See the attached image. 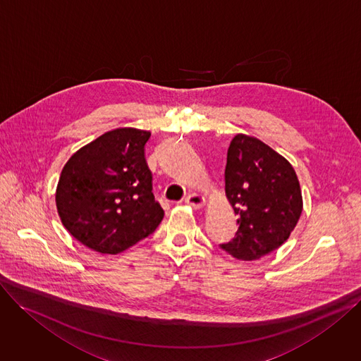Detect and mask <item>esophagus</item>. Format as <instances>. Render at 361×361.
I'll return each mask as SVG.
<instances>
[{
	"instance_id": "obj_1",
	"label": "esophagus",
	"mask_w": 361,
	"mask_h": 361,
	"mask_svg": "<svg viewBox=\"0 0 361 361\" xmlns=\"http://www.w3.org/2000/svg\"><path fill=\"white\" fill-rule=\"evenodd\" d=\"M185 202L190 205L193 209H201L205 205V196L199 195V193H190L186 196Z\"/></svg>"
}]
</instances>
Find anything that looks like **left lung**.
<instances>
[{"label": "left lung", "instance_id": "8db88e82", "mask_svg": "<svg viewBox=\"0 0 361 361\" xmlns=\"http://www.w3.org/2000/svg\"><path fill=\"white\" fill-rule=\"evenodd\" d=\"M225 193L238 216V232L221 247L243 261L259 259L281 247L302 212L293 165L259 139L243 133L228 149Z\"/></svg>", "mask_w": 361, "mask_h": 361}]
</instances>
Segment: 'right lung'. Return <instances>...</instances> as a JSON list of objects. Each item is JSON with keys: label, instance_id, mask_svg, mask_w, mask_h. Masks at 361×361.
Listing matches in <instances>:
<instances>
[{"label": "right lung", "instance_id": "right-lung-1", "mask_svg": "<svg viewBox=\"0 0 361 361\" xmlns=\"http://www.w3.org/2000/svg\"><path fill=\"white\" fill-rule=\"evenodd\" d=\"M150 132L118 128L78 149L64 165L56 205L64 228L87 248L118 254L164 219L145 159Z\"/></svg>", "mask_w": 361, "mask_h": 361}]
</instances>
